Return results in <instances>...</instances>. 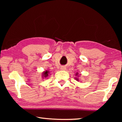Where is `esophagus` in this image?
Segmentation results:
<instances>
[{
	"label": "esophagus",
	"instance_id": "1",
	"mask_svg": "<svg viewBox=\"0 0 122 122\" xmlns=\"http://www.w3.org/2000/svg\"><path fill=\"white\" fill-rule=\"evenodd\" d=\"M60 69H61V70H62V71H64V70H66V69L65 67H61Z\"/></svg>",
	"mask_w": 122,
	"mask_h": 122
}]
</instances>
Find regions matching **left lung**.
I'll use <instances>...</instances> for the list:
<instances>
[{"label":"left lung","instance_id":"8db88e82","mask_svg":"<svg viewBox=\"0 0 122 122\" xmlns=\"http://www.w3.org/2000/svg\"><path fill=\"white\" fill-rule=\"evenodd\" d=\"M75 75H76V76H77V75H78V73H76V74H75ZM75 79H76V80H77V81H78V78H76V77H75Z\"/></svg>","mask_w":122,"mask_h":122}]
</instances>
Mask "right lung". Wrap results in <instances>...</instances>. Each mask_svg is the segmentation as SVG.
<instances>
[{
    "label": "right lung",
    "mask_w": 122,
    "mask_h": 122,
    "mask_svg": "<svg viewBox=\"0 0 122 122\" xmlns=\"http://www.w3.org/2000/svg\"><path fill=\"white\" fill-rule=\"evenodd\" d=\"M49 71H46L43 72L42 73V77H47V76H48V74H49Z\"/></svg>",
    "instance_id": "obj_1"
}]
</instances>
